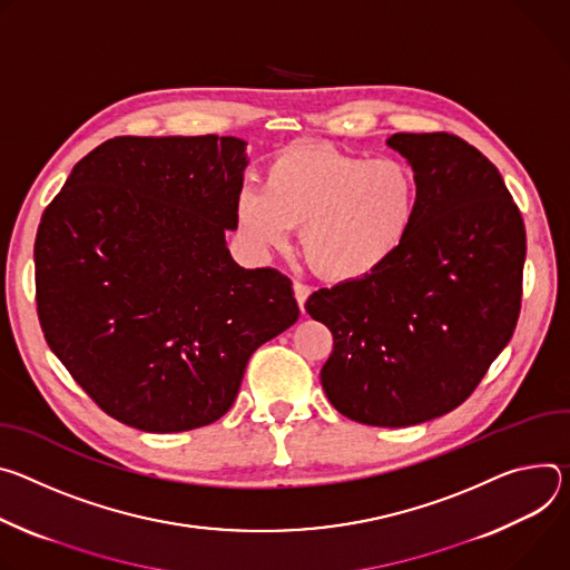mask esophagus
<instances>
[{
	"label": "esophagus",
	"instance_id": "esophagus-1",
	"mask_svg": "<svg viewBox=\"0 0 570 570\" xmlns=\"http://www.w3.org/2000/svg\"><path fill=\"white\" fill-rule=\"evenodd\" d=\"M294 296H296V303H298L301 312H305V301L309 296V287L303 285V283H294Z\"/></svg>",
	"mask_w": 570,
	"mask_h": 570
}]
</instances>
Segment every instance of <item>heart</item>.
Instances as JSON below:
<instances>
[{
  "label": "heart",
  "mask_w": 570,
  "mask_h": 570,
  "mask_svg": "<svg viewBox=\"0 0 570 570\" xmlns=\"http://www.w3.org/2000/svg\"><path fill=\"white\" fill-rule=\"evenodd\" d=\"M419 197L416 174L403 160L301 145L269 160L263 189H242L235 217L263 250L285 248L301 226L307 263L331 283H355L405 246Z\"/></svg>",
  "instance_id": "b5f03b06"
}]
</instances>
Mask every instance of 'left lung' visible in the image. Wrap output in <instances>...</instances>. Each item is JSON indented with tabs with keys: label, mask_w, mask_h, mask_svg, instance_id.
<instances>
[{
	"label": "left lung",
	"mask_w": 570,
	"mask_h": 570,
	"mask_svg": "<svg viewBox=\"0 0 570 570\" xmlns=\"http://www.w3.org/2000/svg\"><path fill=\"white\" fill-rule=\"evenodd\" d=\"M419 180L416 224L373 276L314 292L305 309L335 346L333 407L405 428L462 405L519 322L525 226L495 165L451 134H394Z\"/></svg>",
	"instance_id": "1"
}]
</instances>
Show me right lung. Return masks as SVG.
I'll return each mask as SVG.
<instances>
[{"mask_svg":"<svg viewBox=\"0 0 570 570\" xmlns=\"http://www.w3.org/2000/svg\"><path fill=\"white\" fill-rule=\"evenodd\" d=\"M246 142L106 140L81 158L36 235L45 340L112 419L183 432L222 419L250 353L298 320L287 276L226 246Z\"/></svg>","mask_w":570,"mask_h":570,"instance_id":"obj_1","label":"right lung"}]
</instances>
